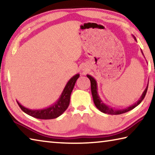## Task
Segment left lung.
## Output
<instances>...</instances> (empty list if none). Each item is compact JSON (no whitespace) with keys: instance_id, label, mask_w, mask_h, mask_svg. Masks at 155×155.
I'll return each mask as SVG.
<instances>
[{"instance_id":"1","label":"left lung","mask_w":155,"mask_h":155,"mask_svg":"<svg viewBox=\"0 0 155 155\" xmlns=\"http://www.w3.org/2000/svg\"><path fill=\"white\" fill-rule=\"evenodd\" d=\"M133 38H134V40L136 41H137V40H136L135 36H133ZM141 53H142V54L143 55L142 51H141ZM87 77L90 80L91 94H92L93 101H94V104H95V106L96 107V108L98 109L99 111L104 113V114H107L110 115H119V114H124V113L129 111L130 110L135 108V107L137 105H139V104L141 103V101L143 100L144 97L146 96L147 90H148V85H147L145 90L143 91V92L142 93V94H141L140 99H139L135 103L133 104L132 105H130L129 107H126L124 109H115L114 107L113 108V107H111L110 106L107 105V104H106L105 103H104V102L101 100V97H100L98 92V85H97L96 80L92 77V76H91L90 74H87Z\"/></svg>"}]
</instances>
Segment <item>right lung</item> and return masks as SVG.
<instances>
[{
	"instance_id": "1",
	"label": "right lung",
	"mask_w": 155,
	"mask_h": 155,
	"mask_svg": "<svg viewBox=\"0 0 155 155\" xmlns=\"http://www.w3.org/2000/svg\"><path fill=\"white\" fill-rule=\"evenodd\" d=\"M79 74H75L68 81L59 98L57 100L55 103L48 107L41 109H31L22 106L19 102L17 101L18 105L25 114L35 117V118L41 120L57 118L60 116L69 106L70 95H71L73 88L74 87L76 81L79 77Z\"/></svg>"
}]
</instances>
